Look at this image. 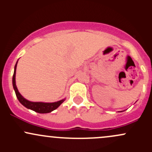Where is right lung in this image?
Wrapping results in <instances>:
<instances>
[{"label": "right lung", "mask_w": 152, "mask_h": 152, "mask_svg": "<svg viewBox=\"0 0 152 152\" xmlns=\"http://www.w3.org/2000/svg\"><path fill=\"white\" fill-rule=\"evenodd\" d=\"M16 65H17V63L16 64V65H15L14 73H13V88H14L15 93H16L17 98H18V100H19L20 103H21L23 106H25L26 108L28 109H31V110H34V111L37 112V113H50V112H52V110H55L56 108H57L58 107H59V105H60L64 101L65 99H63V100L55 102V103H42V102H31V101H28V100H27L26 99H25L21 94H20L19 92H18V90L16 88Z\"/></svg>", "instance_id": "obj_1"}]
</instances>
